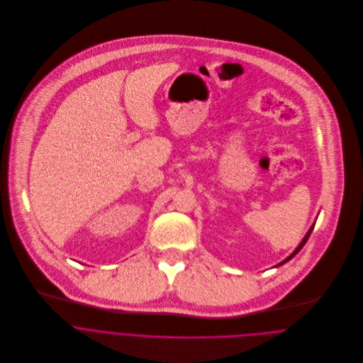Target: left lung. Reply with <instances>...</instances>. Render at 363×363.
I'll list each match as a JSON object with an SVG mask.
<instances>
[{"instance_id":"obj_1","label":"left lung","mask_w":363,"mask_h":363,"mask_svg":"<svg viewBox=\"0 0 363 363\" xmlns=\"http://www.w3.org/2000/svg\"><path fill=\"white\" fill-rule=\"evenodd\" d=\"M313 226H315V225H312V226H311V229H309V230H308V233H306V235H305V238H303V239H302V242H301V244H299V245H298V248H296V250H295V251H294V252H292V254H291V255H289V257H288V258H286V259H285V261H282V262H281V264H278V267H281V265H284V264H286V262H288V261H289V259H292V258H294V257H295V255H296V254H298V252H299V251H301V250H302V247H303V245H305V244H306V240H308V238H309V235H311V233H312V230H313Z\"/></svg>"}]
</instances>
